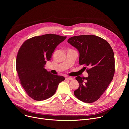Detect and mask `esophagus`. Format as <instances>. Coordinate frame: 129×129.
Listing matches in <instances>:
<instances>
[{
	"label": "esophagus",
	"instance_id": "1",
	"mask_svg": "<svg viewBox=\"0 0 129 129\" xmlns=\"http://www.w3.org/2000/svg\"><path fill=\"white\" fill-rule=\"evenodd\" d=\"M65 79H68V80H72L73 78L71 77H66Z\"/></svg>",
	"mask_w": 129,
	"mask_h": 129
}]
</instances>
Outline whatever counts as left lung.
<instances>
[{
	"label": "left lung",
	"mask_w": 129,
	"mask_h": 129,
	"mask_svg": "<svg viewBox=\"0 0 129 129\" xmlns=\"http://www.w3.org/2000/svg\"><path fill=\"white\" fill-rule=\"evenodd\" d=\"M67 42L78 51L79 65L89 67L86 70L87 77H76L79 86L74 94L84 103H93L99 99L113 79L115 65L112 49L105 40L94 35L74 36Z\"/></svg>",
	"instance_id": "1"
}]
</instances>
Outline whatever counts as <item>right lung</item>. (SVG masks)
I'll use <instances>...</instances> for the list:
<instances>
[{"label":"right lung","mask_w":129,"mask_h":129,"mask_svg":"<svg viewBox=\"0 0 129 129\" xmlns=\"http://www.w3.org/2000/svg\"><path fill=\"white\" fill-rule=\"evenodd\" d=\"M66 37L47 34L26 40L19 50L16 70L20 84L33 99L42 101L55 93L63 76L53 75L44 69L56 46Z\"/></svg>","instance_id":"add662e5"}]
</instances>
